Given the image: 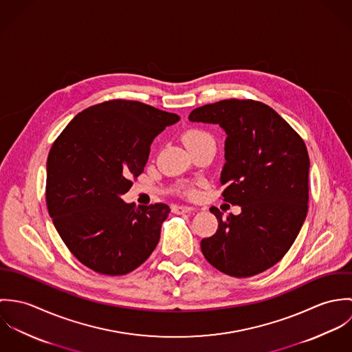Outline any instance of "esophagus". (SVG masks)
<instances>
[{
	"instance_id": "1",
	"label": "esophagus",
	"mask_w": 352,
	"mask_h": 352,
	"mask_svg": "<svg viewBox=\"0 0 352 352\" xmlns=\"http://www.w3.org/2000/svg\"><path fill=\"white\" fill-rule=\"evenodd\" d=\"M172 210H173V212H176V214H184V212H191V211H194L195 207H192V206H183V204H175V206L172 207Z\"/></svg>"
}]
</instances>
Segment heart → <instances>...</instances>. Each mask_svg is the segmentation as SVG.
Segmentation results:
<instances>
[{"label": "heart", "mask_w": 352, "mask_h": 352, "mask_svg": "<svg viewBox=\"0 0 352 352\" xmlns=\"http://www.w3.org/2000/svg\"><path fill=\"white\" fill-rule=\"evenodd\" d=\"M211 135L206 131H201V130H190L188 133H186L184 135V142L187 146H192V145H197L199 142H203L206 140H210Z\"/></svg>", "instance_id": "heart-1"}]
</instances>
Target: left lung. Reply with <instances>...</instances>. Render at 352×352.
I'll list each match as a JSON object with an SVG mask.
<instances>
[{
  "label": "left lung",
  "instance_id": "obj_1",
  "mask_svg": "<svg viewBox=\"0 0 352 352\" xmlns=\"http://www.w3.org/2000/svg\"><path fill=\"white\" fill-rule=\"evenodd\" d=\"M190 122L226 133L221 172L223 201L241 207L218 219L201 253L221 272L248 278L275 265L301 230L309 201V155L301 137L271 107L253 100L218 101L194 109Z\"/></svg>",
  "mask_w": 352,
  "mask_h": 352
}]
</instances>
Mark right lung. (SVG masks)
<instances>
[{
  "label": "right lung",
  "instance_id": "right-lung-1",
  "mask_svg": "<svg viewBox=\"0 0 352 352\" xmlns=\"http://www.w3.org/2000/svg\"><path fill=\"white\" fill-rule=\"evenodd\" d=\"M179 115L131 100L80 112L51 146L46 201L60 239L84 265L104 275L140 267L160 241L170 208L122 199L148 162L153 140Z\"/></svg>",
  "mask_w": 352,
  "mask_h": 352
}]
</instances>
